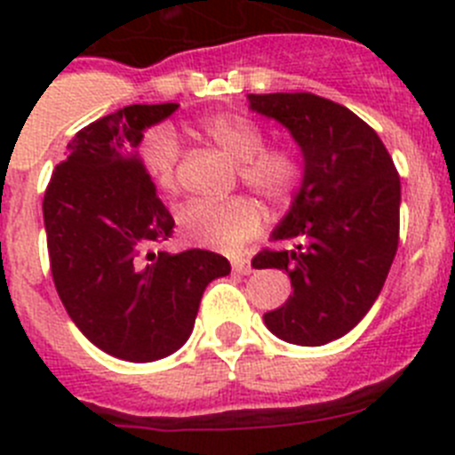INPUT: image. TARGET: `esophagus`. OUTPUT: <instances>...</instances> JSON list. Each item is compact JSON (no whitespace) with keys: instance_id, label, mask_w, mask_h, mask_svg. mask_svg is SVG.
<instances>
[{"instance_id":"obj_1","label":"esophagus","mask_w":455,"mask_h":455,"mask_svg":"<svg viewBox=\"0 0 455 455\" xmlns=\"http://www.w3.org/2000/svg\"><path fill=\"white\" fill-rule=\"evenodd\" d=\"M232 268H235V273H241V275H251L255 271L248 257H236V259H232Z\"/></svg>"}]
</instances>
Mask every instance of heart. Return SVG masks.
<instances>
[{
	"instance_id": "1",
	"label": "heart",
	"mask_w": 455,
	"mask_h": 455,
	"mask_svg": "<svg viewBox=\"0 0 455 455\" xmlns=\"http://www.w3.org/2000/svg\"><path fill=\"white\" fill-rule=\"evenodd\" d=\"M198 132L236 162L239 180L259 198L284 204L303 182L299 152L284 143H267V132L257 120L243 114H212L198 123ZM139 159L148 178L166 193L178 191V136L168 127L150 130L139 146ZM180 232L188 243L235 251L262 228V209L255 200L235 196L209 203L196 200L180 209Z\"/></svg>"
}]
</instances>
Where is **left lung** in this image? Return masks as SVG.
<instances>
[{
	"mask_svg": "<svg viewBox=\"0 0 455 455\" xmlns=\"http://www.w3.org/2000/svg\"><path fill=\"white\" fill-rule=\"evenodd\" d=\"M252 111L283 123L303 150L299 196L273 239L293 248L257 252L255 268H280L293 293L264 315L268 331L321 347L371 309L399 248L401 180L376 132L315 92L248 95Z\"/></svg>",
	"mask_w": 455,
	"mask_h": 455,
	"instance_id": "8db88e82",
	"label": "left lung"
}]
</instances>
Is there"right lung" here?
Here are the masks:
<instances>
[{
    "instance_id": "obj_1",
    "label": "right lung",
    "mask_w": 455,
    "mask_h": 455,
    "mask_svg": "<svg viewBox=\"0 0 455 455\" xmlns=\"http://www.w3.org/2000/svg\"><path fill=\"white\" fill-rule=\"evenodd\" d=\"M178 108L132 104L79 130L43 198L54 287L108 355L152 363L188 339L203 291L230 262L212 251H152L175 220L139 159L143 132Z\"/></svg>"
}]
</instances>
